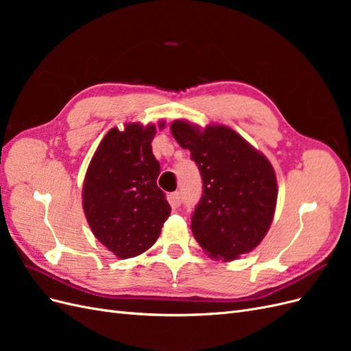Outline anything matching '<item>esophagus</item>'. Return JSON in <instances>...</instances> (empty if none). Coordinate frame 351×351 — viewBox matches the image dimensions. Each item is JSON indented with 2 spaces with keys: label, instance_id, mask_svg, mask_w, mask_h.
I'll return each instance as SVG.
<instances>
[{
  "label": "esophagus",
  "instance_id": "esophagus-1",
  "mask_svg": "<svg viewBox=\"0 0 351 351\" xmlns=\"http://www.w3.org/2000/svg\"><path fill=\"white\" fill-rule=\"evenodd\" d=\"M169 204H171V206L174 208H178L182 205V195H180V192H174L169 195Z\"/></svg>",
  "mask_w": 351,
  "mask_h": 351
}]
</instances>
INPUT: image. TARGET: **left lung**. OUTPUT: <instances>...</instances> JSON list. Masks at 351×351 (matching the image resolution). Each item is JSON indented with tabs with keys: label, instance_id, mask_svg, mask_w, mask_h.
Segmentation results:
<instances>
[{
	"label": "left lung",
	"instance_id": "left-lung-1",
	"mask_svg": "<svg viewBox=\"0 0 351 351\" xmlns=\"http://www.w3.org/2000/svg\"><path fill=\"white\" fill-rule=\"evenodd\" d=\"M171 133L204 180L190 226L199 246L224 262L252 252L267 236L277 206V177L268 158L227 125L200 130L176 120Z\"/></svg>",
	"mask_w": 351,
	"mask_h": 351
}]
</instances>
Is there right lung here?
<instances>
[{
	"label": "right lung",
	"instance_id": "add662e5",
	"mask_svg": "<svg viewBox=\"0 0 351 351\" xmlns=\"http://www.w3.org/2000/svg\"><path fill=\"white\" fill-rule=\"evenodd\" d=\"M164 125L159 121V129ZM155 134V124L114 127L104 136L84 176L82 197L88 224L120 259L152 247L171 212L156 186L159 162L151 146Z\"/></svg>",
	"mask_w": 351,
	"mask_h": 351
}]
</instances>
